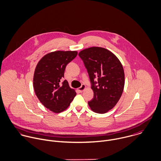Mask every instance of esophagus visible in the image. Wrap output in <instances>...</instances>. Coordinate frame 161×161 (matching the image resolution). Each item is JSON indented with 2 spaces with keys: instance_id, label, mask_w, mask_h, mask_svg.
Returning a JSON list of instances; mask_svg holds the SVG:
<instances>
[{
  "instance_id": "1",
  "label": "esophagus",
  "mask_w": 161,
  "mask_h": 161,
  "mask_svg": "<svg viewBox=\"0 0 161 161\" xmlns=\"http://www.w3.org/2000/svg\"><path fill=\"white\" fill-rule=\"evenodd\" d=\"M86 86L85 84H82L81 86L79 88V91L80 92H82L84 91V89H86Z\"/></svg>"
}]
</instances>
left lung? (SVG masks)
Listing matches in <instances>:
<instances>
[{"label": "left lung", "mask_w": 161, "mask_h": 161, "mask_svg": "<svg viewBox=\"0 0 161 161\" xmlns=\"http://www.w3.org/2000/svg\"><path fill=\"white\" fill-rule=\"evenodd\" d=\"M79 55L87 69L94 92V98L88 104L96 113H106L116 105L123 92L125 75L122 64L114 54L103 47H89Z\"/></svg>", "instance_id": "8db88e82"}]
</instances>
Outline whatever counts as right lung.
<instances>
[{
	"label": "right lung",
	"mask_w": 161,
	"mask_h": 161,
	"mask_svg": "<svg viewBox=\"0 0 161 161\" xmlns=\"http://www.w3.org/2000/svg\"><path fill=\"white\" fill-rule=\"evenodd\" d=\"M77 55V51L52 52L45 55L36 67L33 79L35 93L40 102L55 113L65 110L76 96L67 80L61 82L66 65Z\"/></svg>",
	"instance_id": "1"
}]
</instances>
